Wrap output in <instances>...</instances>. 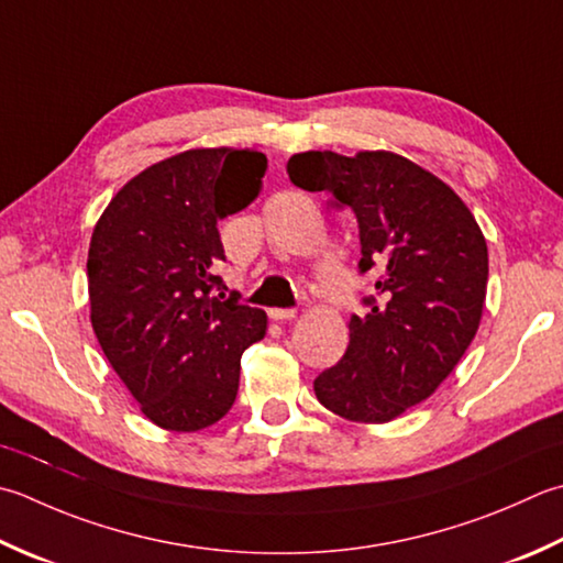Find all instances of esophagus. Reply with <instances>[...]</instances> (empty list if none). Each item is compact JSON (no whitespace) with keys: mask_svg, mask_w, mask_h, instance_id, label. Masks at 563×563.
Instances as JSON below:
<instances>
[{"mask_svg":"<svg viewBox=\"0 0 563 563\" xmlns=\"http://www.w3.org/2000/svg\"><path fill=\"white\" fill-rule=\"evenodd\" d=\"M268 314H271V319H275V322H288V319H292L297 312L295 310H283V307H273Z\"/></svg>","mask_w":563,"mask_h":563,"instance_id":"34e87169","label":"esophagus"}]
</instances>
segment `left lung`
I'll list each match as a JSON object with an SVG mask.
<instances>
[{"mask_svg": "<svg viewBox=\"0 0 563 563\" xmlns=\"http://www.w3.org/2000/svg\"><path fill=\"white\" fill-rule=\"evenodd\" d=\"M288 175L356 214L358 271L376 288L368 312L351 317L346 354L314 378L317 400L351 422H390L427 400L476 336L486 239L446 183L398 153H295Z\"/></svg>", "mask_w": 563, "mask_h": 563, "instance_id": "8db88e82", "label": "left lung"}]
</instances>
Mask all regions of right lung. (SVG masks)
Wrapping results in <instances>:
<instances>
[{
  "label": "right lung",
  "mask_w": 563,
  "mask_h": 563,
  "mask_svg": "<svg viewBox=\"0 0 563 563\" xmlns=\"http://www.w3.org/2000/svg\"><path fill=\"white\" fill-rule=\"evenodd\" d=\"M268 158L251 148H192L141 170L112 197L87 253L90 319L141 412L170 432L222 420L241 354L266 336L263 310L239 305L219 275L217 222L261 192Z\"/></svg>",
  "instance_id": "obj_1"
}]
</instances>
